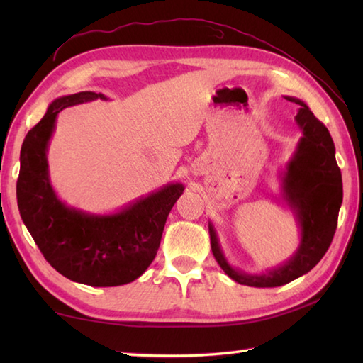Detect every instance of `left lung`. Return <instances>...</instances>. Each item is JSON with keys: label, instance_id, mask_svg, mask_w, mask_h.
I'll list each match as a JSON object with an SVG mask.
<instances>
[{"label": "left lung", "instance_id": "1", "mask_svg": "<svg viewBox=\"0 0 363 363\" xmlns=\"http://www.w3.org/2000/svg\"><path fill=\"white\" fill-rule=\"evenodd\" d=\"M285 99L301 106L295 121L303 133L295 152L281 173L282 198L295 213L301 230L295 254L282 265L265 273H245L229 264L221 250L217 230L209 221L215 260L230 279L250 287H279L309 273L333 242L338 211L343 201L342 173L337 165L335 146L328 128L317 120L304 101L293 96H285Z\"/></svg>", "mask_w": 363, "mask_h": 363}]
</instances>
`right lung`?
<instances>
[{
  "mask_svg": "<svg viewBox=\"0 0 363 363\" xmlns=\"http://www.w3.org/2000/svg\"><path fill=\"white\" fill-rule=\"evenodd\" d=\"M104 99L79 91L60 96L21 145L17 201L21 220L50 265L70 281L91 287H117L140 277L159 250L169 211L182 195L172 182L135 199L118 212L96 215L67 206L50 181L48 145L59 112L65 107Z\"/></svg>",
  "mask_w": 363,
  "mask_h": 363,
  "instance_id": "obj_1",
  "label": "right lung"
}]
</instances>
